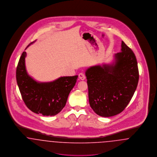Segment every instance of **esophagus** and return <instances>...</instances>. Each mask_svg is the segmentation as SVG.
<instances>
[{"label": "esophagus", "mask_w": 157, "mask_h": 157, "mask_svg": "<svg viewBox=\"0 0 157 157\" xmlns=\"http://www.w3.org/2000/svg\"><path fill=\"white\" fill-rule=\"evenodd\" d=\"M79 78L80 79H81V80H84L85 79V75L83 73L81 72V73H80L79 74Z\"/></svg>", "instance_id": "esophagus-1"}]
</instances>
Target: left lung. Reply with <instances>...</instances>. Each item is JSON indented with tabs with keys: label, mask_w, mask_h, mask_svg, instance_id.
I'll return each instance as SVG.
<instances>
[{
	"label": "left lung",
	"mask_w": 157,
	"mask_h": 157,
	"mask_svg": "<svg viewBox=\"0 0 157 157\" xmlns=\"http://www.w3.org/2000/svg\"><path fill=\"white\" fill-rule=\"evenodd\" d=\"M112 64L88 68L85 75L90 106L97 114L109 117L122 112L136 89L139 80L134 53L123 41Z\"/></svg>",
	"instance_id": "1"
}]
</instances>
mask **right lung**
Returning a JSON list of instances; mask_svg holds the SVG:
<instances>
[{
    "label": "right lung",
    "mask_w": 157,
    "mask_h": 157,
    "mask_svg": "<svg viewBox=\"0 0 157 157\" xmlns=\"http://www.w3.org/2000/svg\"><path fill=\"white\" fill-rule=\"evenodd\" d=\"M26 56V52H23L17 66L16 75L25 104L32 112L44 116L58 114L65 106L68 95L76 82L78 75L60 77L53 82H36L27 73Z\"/></svg>",
    "instance_id": "obj_1"
}]
</instances>
